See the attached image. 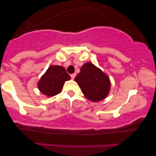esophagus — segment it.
Segmentation results:
<instances>
[{"label": "esophagus", "instance_id": "obj_1", "mask_svg": "<svg viewBox=\"0 0 156 156\" xmlns=\"http://www.w3.org/2000/svg\"><path fill=\"white\" fill-rule=\"evenodd\" d=\"M75 76H76V74L75 73L71 74V78L72 79V80H74V79L75 78Z\"/></svg>", "mask_w": 156, "mask_h": 156}]
</instances>
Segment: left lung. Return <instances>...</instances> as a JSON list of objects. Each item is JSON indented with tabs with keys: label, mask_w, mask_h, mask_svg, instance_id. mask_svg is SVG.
<instances>
[{
	"label": "left lung",
	"mask_w": 156,
	"mask_h": 156,
	"mask_svg": "<svg viewBox=\"0 0 156 156\" xmlns=\"http://www.w3.org/2000/svg\"><path fill=\"white\" fill-rule=\"evenodd\" d=\"M87 99L98 102L107 97L111 89V81L107 74L91 62L82 66L74 79Z\"/></svg>",
	"instance_id": "8db88e82"
}]
</instances>
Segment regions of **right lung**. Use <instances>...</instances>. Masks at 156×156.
<instances>
[{
  "instance_id": "1",
  "label": "right lung",
  "mask_w": 156,
  "mask_h": 156,
  "mask_svg": "<svg viewBox=\"0 0 156 156\" xmlns=\"http://www.w3.org/2000/svg\"><path fill=\"white\" fill-rule=\"evenodd\" d=\"M70 79L65 67L51 65L40 79L37 87L42 94L52 97L61 92L65 82Z\"/></svg>"
}]
</instances>
